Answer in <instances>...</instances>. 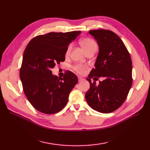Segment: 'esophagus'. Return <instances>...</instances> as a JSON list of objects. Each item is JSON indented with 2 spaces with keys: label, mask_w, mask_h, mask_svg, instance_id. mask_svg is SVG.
<instances>
[{
  "label": "esophagus",
  "mask_w": 150,
  "mask_h": 150,
  "mask_svg": "<svg viewBox=\"0 0 150 150\" xmlns=\"http://www.w3.org/2000/svg\"><path fill=\"white\" fill-rule=\"evenodd\" d=\"M78 80H79V82H82L84 81V79L82 78V77H78Z\"/></svg>",
  "instance_id": "34e87169"
}]
</instances>
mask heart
Here are the masks:
<instances>
[{"label":"heart","instance_id":"obj_1","mask_svg":"<svg viewBox=\"0 0 150 150\" xmlns=\"http://www.w3.org/2000/svg\"><path fill=\"white\" fill-rule=\"evenodd\" d=\"M80 44L81 46L83 47L86 53L91 50H97V44L95 42V41L93 39H91V38H84V39L81 40ZM70 50H71V46L69 45L67 48L66 55H68L69 53ZM73 68L78 73L83 74L86 69V66L81 64H77L73 66Z\"/></svg>","mask_w":150,"mask_h":150}]
</instances>
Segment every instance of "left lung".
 Masks as SVG:
<instances>
[{
	"mask_svg": "<svg viewBox=\"0 0 150 150\" xmlns=\"http://www.w3.org/2000/svg\"><path fill=\"white\" fill-rule=\"evenodd\" d=\"M89 33L97 40L99 52L87 79L90 88L85 98L92 109L109 113L124 103L132 86L131 57L122 40L113 31L99 29L90 30ZM100 77L103 80L97 85L96 79ZM91 78L96 81L91 83Z\"/></svg>",
	"mask_w": 150,
	"mask_h": 150,
	"instance_id": "1",
	"label": "left lung"
}]
</instances>
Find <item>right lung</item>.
Instances as JSON below:
<instances>
[{
  "instance_id": "right-lung-1",
  "label": "right lung",
  "mask_w": 150,
  "mask_h": 150,
  "mask_svg": "<svg viewBox=\"0 0 150 150\" xmlns=\"http://www.w3.org/2000/svg\"><path fill=\"white\" fill-rule=\"evenodd\" d=\"M81 31L50 32L35 37L25 49L20 78L24 94L37 110L54 114L65 107L69 93L78 82L74 73L66 71L63 78L52 73L56 64L65 60L69 44Z\"/></svg>"
}]
</instances>
